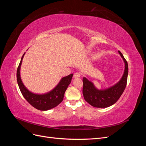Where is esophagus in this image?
Returning <instances> with one entry per match:
<instances>
[{"label": "esophagus", "mask_w": 146, "mask_h": 146, "mask_svg": "<svg viewBox=\"0 0 146 146\" xmlns=\"http://www.w3.org/2000/svg\"><path fill=\"white\" fill-rule=\"evenodd\" d=\"M80 77V74L79 73V72H76V73H74V77L76 78H78V77Z\"/></svg>", "instance_id": "1"}]
</instances>
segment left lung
<instances>
[{
	"instance_id": "8db88e82",
	"label": "left lung",
	"mask_w": 146,
	"mask_h": 146,
	"mask_svg": "<svg viewBox=\"0 0 146 146\" xmlns=\"http://www.w3.org/2000/svg\"><path fill=\"white\" fill-rule=\"evenodd\" d=\"M119 54L124 62L125 68L122 77L114 85L105 89L99 90L94 84L84 77L83 78V95L84 99L91 106L96 108H107L115 104L124 91L127 85L129 68L122 53Z\"/></svg>"
}]
</instances>
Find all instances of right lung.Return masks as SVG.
<instances>
[{"label":"right lung","mask_w":146,"mask_h":146,"mask_svg":"<svg viewBox=\"0 0 146 146\" xmlns=\"http://www.w3.org/2000/svg\"><path fill=\"white\" fill-rule=\"evenodd\" d=\"M25 52L23 55L17 69V82L24 98L35 108L41 111H47L58 105L63 100L66 90L71 82L73 74L61 78L59 83L53 89L46 93L36 94L29 91L21 80V66Z\"/></svg>","instance_id":"obj_1"}]
</instances>
